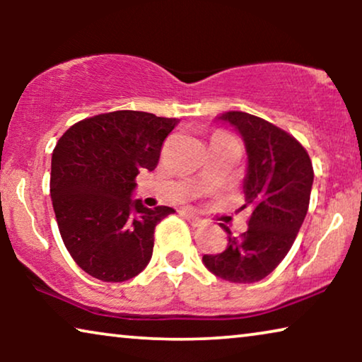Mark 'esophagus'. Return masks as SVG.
<instances>
[{"instance_id":"obj_1","label":"esophagus","mask_w":362,"mask_h":362,"mask_svg":"<svg viewBox=\"0 0 362 362\" xmlns=\"http://www.w3.org/2000/svg\"><path fill=\"white\" fill-rule=\"evenodd\" d=\"M185 217H186V221L189 222L191 226H194V227H199V226L204 224V221H202L199 216L194 214V212H191V211H186L185 212Z\"/></svg>"}]
</instances>
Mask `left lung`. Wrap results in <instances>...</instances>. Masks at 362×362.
Instances as JSON below:
<instances>
[{
  "mask_svg": "<svg viewBox=\"0 0 362 362\" xmlns=\"http://www.w3.org/2000/svg\"><path fill=\"white\" fill-rule=\"evenodd\" d=\"M217 122L234 128L244 140L247 170L242 182L245 206L252 207L249 229L202 264L222 280L255 284L276 269L293 245L310 204L313 165L308 153L279 127L245 112H226ZM244 206V207H245Z\"/></svg>",
  "mask_w": 362,
  "mask_h": 362,
  "instance_id": "left-lung-1",
  "label": "left lung"
}]
</instances>
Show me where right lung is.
I'll return each instance as SVG.
<instances>
[{
    "label": "right lung",
    "mask_w": 362,
    "mask_h": 362,
    "mask_svg": "<svg viewBox=\"0 0 362 362\" xmlns=\"http://www.w3.org/2000/svg\"><path fill=\"white\" fill-rule=\"evenodd\" d=\"M180 120L118 110L86 118L59 138L51 197L59 232L83 272L125 281L150 264L155 227L173 207L133 199L140 171H153L161 145Z\"/></svg>",
    "instance_id": "1"
}]
</instances>
